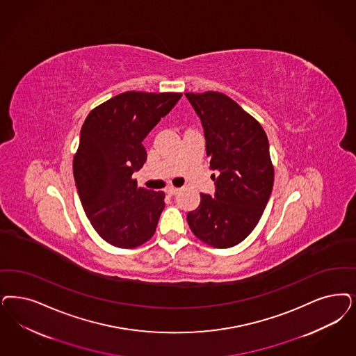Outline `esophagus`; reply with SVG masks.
<instances>
[{
    "label": "esophagus",
    "instance_id": "1",
    "mask_svg": "<svg viewBox=\"0 0 356 356\" xmlns=\"http://www.w3.org/2000/svg\"><path fill=\"white\" fill-rule=\"evenodd\" d=\"M179 192H180V189H179V188H175V186H170V188L165 189V193H167L168 196H175V195H177Z\"/></svg>",
    "mask_w": 356,
    "mask_h": 356
}]
</instances>
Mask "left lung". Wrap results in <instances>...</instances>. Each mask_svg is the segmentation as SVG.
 <instances>
[{
	"label": "left lung",
	"mask_w": 356,
	"mask_h": 356,
	"mask_svg": "<svg viewBox=\"0 0 356 356\" xmlns=\"http://www.w3.org/2000/svg\"><path fill=\"white\" fill-rule=\"evenodd\" d=\"M204 127L214 195L201 193L186 214L191 230L216 248L245 241L267 207L273 186L270 143L260 123L218 92L185 93Z\"/></svg>",
	"instance_id": "obj_1"
}]
</instances>
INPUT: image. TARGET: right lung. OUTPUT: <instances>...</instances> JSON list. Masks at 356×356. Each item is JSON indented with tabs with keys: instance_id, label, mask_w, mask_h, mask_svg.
Returning <instances> with one entry per match:
<instances>
[{
	"instance_id": "1",
	"label": "right lung",
	"mask_w": 356,
	"mask_h": 356,
	"mask_svg": "<svg viewBox=\"0 0 356 356\" xmlns=\"http://www.w3.org/2000/svg\"><path fill=\"white\" fill-rule=\"evenodd\" d=\"M181 96L124 92L86 117L74 158V183L88 220L111 245L134 248L156 230L164 193L138 188L133 173L147 160L142 142Z\"/></svg>"
}]
</instances>
